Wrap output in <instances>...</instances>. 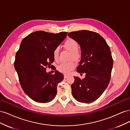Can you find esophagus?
<instances>
[{
    "label": "esophagus",
    "mask_w": 130,
    "mask_h": 130,
    "mask_svg": "<svg viewBox=\"0 0 130 130\" xmlns=\"http://www.w3.org/2000/svg\"><path fill=\"white\" fill-rule=\"evenodd\" d=\"M68 76V75H66V74H64V78H67V77Z\"/></svg>",
    "instance_id": "34e87169"
}]
</instances>
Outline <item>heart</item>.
<instances>
[{
	"mask_svg": "<svg viewBox=\"0 0 130 130\" xmlns=\"http://www.w3.org/2000/svg\"><path fill=\"white\" fill-rule=\"evenodd\" d=\"M64 48L70 52L69 56V60H74L76 62H79L81 60L82 56V54L78 52L79 45L78 43L72 38L68 39L64 43ZM60 52V48L58 46L56 47L53 50V55L54 58L55 60H57ZM75 64L73 61H70L68 62H63L57 67L58 72L64 74H68L75 69Z\"/></svg>",
	"mask_w": 130,
	"mask_h": 130,
	"instance_id": "obj_1",
	"label": "heart"
}]
</instances>
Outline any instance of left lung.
<instances>
[{"instance_id": "obj_1", "label": "left lung", "mask_w": 130, "mask_h": 130, "mask_svg": "<svg viewBox=\"0 0 130 130\" xmlns=\"http://www.w3.org/2000/svg\"><path fill=\"white\" fill-rule=\"evenodd\" d=\"M68 35L81 47L82 57L76 71L81 75L86 74L84 79L74 77L71 86L72 95L81 103H92L104 93L111 79V50L104 38L94 31H73Z\"/></svg>"}]
</instances>
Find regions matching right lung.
I'll return each instance as SVG.
<instances>
[{"label": "right lung", "instance_id": "1", "mask_svg": "<svg viewBox=\"0 0 130 130\" xmlns=\"http://www.w3.org/2000/svg\"><path fill=\"white\" fill-rule=\"evenodd\" d=\"M67 33L35 31L21 43L14 66L23 90L35 101L49 103L56 95L57 85L63 80V75L57 70L54 74L46 73V69L53 66V50L64 40Z\"/></svg>", "mask_w": 130, "mask_h": 130}]
</instances>
